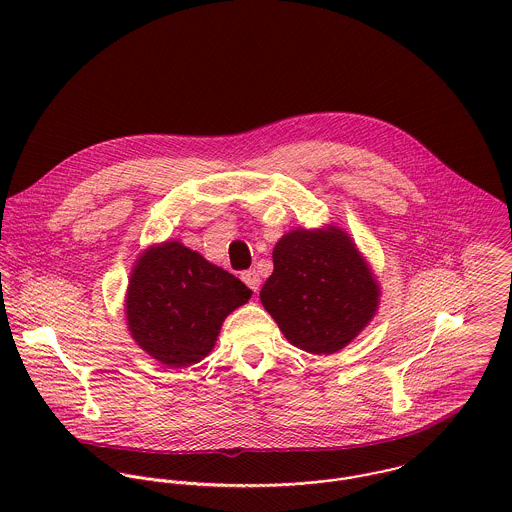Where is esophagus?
<instances>
[{"label":"esophagus","instance_id":"1","mask_svg":"<svg viewBox=\"0 0 512 512\" xmlns=\"http://www.w3.org/2000/svg\"><path fill=\"white\" fill-rule=\"evenodd\" d=\"M242 282L252 290V292H258L260 288V274L252 268V270H246L242 272Z\"/></svg>","mask_w":512,"mask_h":512}]
</instances>
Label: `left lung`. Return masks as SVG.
<instances>
[{"label":"left lung","instance_id":"8db88e82","mask_svg":"<svg viewBox=\"0 0 512 512\" xmlns=\"http://www.w3.org/2000/svg\"><path fill=\"white\" fill-rule=\"evenodd\" d=\"M272 260L260 301L293 347L339 353L376 315L380 284L347 230L293 228L276 242Z\"/></svg>","mask_w":512,"mask_h":512}]
</instances>
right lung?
I'll return each mask as SVG.
<instances>
[{
    "label": "right lung",
    "mask_w": 512,
    "mask_h": 512,
    "mask_svg": "<svg viewBox=\"0 0 512 512\" xmlns=\"http://www.w3.org/2000/svg\"><path fill=\"white\" fill-rule=\"evenodd\" d=\"M252 292L179 240L146 248L136 260L126 321L142 351L171 368L197 365L217 343L222 321Z\"/></svg>",
    "instance_id": "obj_1"
}]
</instances>
